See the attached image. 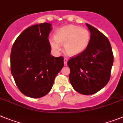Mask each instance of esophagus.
<instances>
[{
  "label": "esophagus",
  "mask_w": 123,
  "mask_h": 123,
  "mask_svg": "<svg viewBox=\"0 0 123 123\" xmlns=\"http://www.w3.org/2000/svg\"><path fill=\"white\" fill-rule=\"evenodd\" d=\"M68 59L66 57H64V65L65 66H67L68 64Z\"/></svg>",
  "instance_id": "1"
}]
</instances>
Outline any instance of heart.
I'll use <instances>...</instances> for the list:
<instances>
[{
    "instance_id": "1",
    "label": "heart",
    "mask_w": 123,
    "mask_h": 123,
    "mask_svg": "<svg viewBox=\"0 0 123 123\" xmlns=\"http://www.w3.org/2000/svg\"><path fill=\"white\" fill-rule=\"evenodd\" d=\"M91 35L86 28L69 25L57 30L54 40L51 41L53 49L58 51L59 44H64V51L69 56H75L84 52L90 43Z\"/></svg>"
}]
</instances>
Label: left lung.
Instances as JSON below:
<instances>
[{
	"label": "left lung",
	"instance_id": "8db88e82",
	"mask_svg": "<svg viewBox=\"0 0 123 123\" xmlns=\"http://www.w3.org/2000/svg\"><path fill=\"white\" fill-rule=\"evenodd\" d=\"M91 33L86 49L68 61L69 80L75 91L92 95L108 84L113 64V54L107 37L90 25L86 23Z\"/></svg>",
	"mask_w": 123,
	"mask_h": 123
}]
</instances>
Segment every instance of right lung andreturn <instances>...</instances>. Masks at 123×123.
I'll use <instances>...</instances> for the list:
<instances>
[{"mask_svg":"<svg viewBox=\"0 0 123 123\" xmlns=\"http://www.w3.org/2000/svg\"><path fill=\"white\" fill-rule=\"evenodd\" d=\"M51 24L43 23L27 28L17 38L10 54L12 75L25 95L41 98L52 88L64 67L62 56L51 54L48 39Z\"/></svg>","mask_w":123,"mask_h":123,"instance_id":"1","label":"right lung"}]
</instances>
